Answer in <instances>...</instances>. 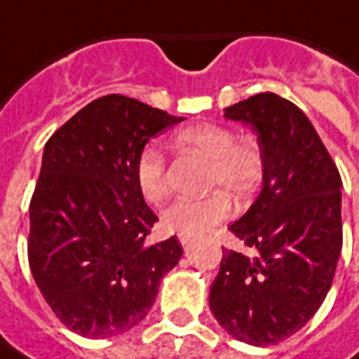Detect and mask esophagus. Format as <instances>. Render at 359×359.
<instances>
[{"label":"esophagus","instance_id":"1","mask_svg":"<svg viewBox=\"0 0 359 359\" xmlns=\"http://www.w3.org/2000/svg\"><path fill=\"white\" fill-rule=\"evenodd\" d=\"M179 241H180V244L184 246V248H188V246L192 244V238H190V236H180Z\"/></svg>","mask_w":359,"mask_h":359}]
</instances>
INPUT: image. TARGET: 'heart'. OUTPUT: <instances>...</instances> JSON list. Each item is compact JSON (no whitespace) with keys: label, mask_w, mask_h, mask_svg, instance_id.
<instances>
[{"label":"heart","mask_w":359,"mask_h":359,"mask_svg":"<svg viewBox=\"0 0 359 359\" xmlns=\"http://www.w3.org/2000/svg\"><path fill=\"white\" fill-rule=\"evenodd\" d=\"M177 146L208 161L205 188L213 190L200 200H179L161 213V226L179 236H198L225 221L236 203L250 202L264 180V154L256 142L236 138L229 126L202 123L175 136ZM136 184L149 203L169 194L167 161L161 149L146 146L136 157Z\"/></svg>","instance_id":"heart-1"}]
</instances>
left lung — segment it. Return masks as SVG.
I'll use <instances>...</instances> for the list:
<instances>
[{
  "label": "left lung",
  "instance_id": "left-lung-1",
  "mask_svg": "<svg viewBox=\"0 0 359 359\" xmlns=\"http://www.w3.org/2000/svg\"><path fill=\"white\" fill-rule=\"evenodd\" d=\"M225 117L248 125L264 154L256 202L229 226L256 257L223 248L210 308L231 337L271 346L323 304L342 250V180L319 134L292 102L252 95Z\"/></svg>",
  "mask_w": 359,
  "mask_h": 359
}]
</instances>
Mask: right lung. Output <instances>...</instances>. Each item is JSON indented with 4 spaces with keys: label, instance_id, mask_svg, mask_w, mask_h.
I'll return each mask as SVG.
<instances>
[{
    "label": "right lung",
    "instance_id": "obj_1",
    "mask_svg": "<svg viewBox=\"0 0 359 359\" xmlns=\"http://www.w3.org/2000/svg\"><path fill=\"white\" fill-rule=\"evenodd\" d=\"M180 121L109 94L82 107L43 148L30 200L28 262L53 313L81 337L130 331L179 264L175 236L146 244L157 217L134 167L149 138Z\"/></svg>",
    "mask_w": 359,
    "mask_h": 359
}]
</instances>
